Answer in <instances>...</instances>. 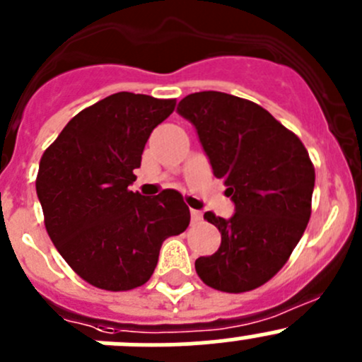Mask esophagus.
Returning <instances> with one entry per match:
<instances>
[{
	"label": "esophagus",
	"instance_id": "1",
	"mask_svg": "<svg viewBox=\"0 0 362 362\" xmlns=\"http://www.w3.org/2000/svg\"><path fill=\"white\" fill-rule=\"evenodd\" d=\"M191 221L192 224H198L203 221V214L199 210H191Z\"/></svg>",
	"mask_w": 362,
	"mask_h": 362
}]
</instances>
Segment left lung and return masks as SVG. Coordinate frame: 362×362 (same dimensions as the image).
Here are the masks:
<instances>
[{"label":"left lung","mask_w":362,"mask_h":362,"mask_svg":"<svg viewBox=\"0 0 362 362\" xmlns=\"http://www.w3.org/2000/svg\"><path fill=\"white\" fill-rule=\"evenodd\" d=\"M177 111L194 125L235 205L230 219L203 216L221 231V245L196 259V272L221 292L258 288L285 265L310 221L315 168L308 150L269 111L230 93H191Z\"/></svg>","instance_id":"1"}]
</instances>
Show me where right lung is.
Returning <instances> with one entry per match:
<instances>
[{
	"instance_id": "add662e5",
	"label": "right lung",
	"mask_w": 362,
	"mask_h": 362,
	"mask_svg": "<svg viewBox=\"0 0 362 362\" xmlns=\"http://www.w3.org/2000/svg\"><path fill=\"white\" fill-rule=\"evenodd\" d=\"M175 104L113 93L77 113L42 156L37 196L45 230L74 272L97 288L145 285L163 242L189 226L178 191L141 196L129 189L150 134Z\"/></svg>"
}]
</instances>
